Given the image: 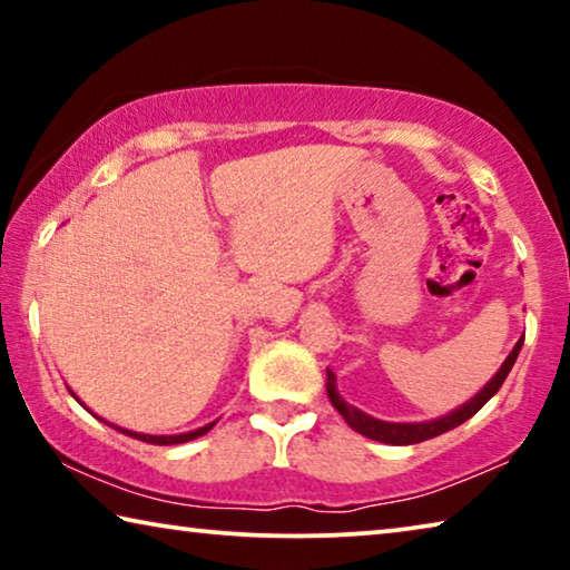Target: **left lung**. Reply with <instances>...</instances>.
<instances>
[{"label":"left lung","mask_w":570,"mask_h":570,"mask_svg":"<svg viewBox=\"0 0 570 570\" xmlns=\"http://www.w3.org/2000/svg\"><path fill=\"white\" fill-rule=\"evenodd\" d=\"M520 346H523V340H520L513 346V352L508 354V360L503 362V366H500V372L485 384V387H482L475 394V397H472L468 404H462L460 410L450 412V414H445V417H440V420H432V422H412L410 424V422H382V420L370 417V414H364L362 410L352 407V404H346L340 397V392H336V380H334L332 370H326V392H330V400H332L334 407L340 410L344 422L350 424L354 432H360V435L370 438V440H377V442H387V445H417V442H424V440H430V438H438V435H442V432L458 428V424L470 420L472 414L485 407V402L493 397V394L500 387H503L508 372L513 370V364L518 360Z\"/></svg>","instance_id":"obj_1"}]
</instances>
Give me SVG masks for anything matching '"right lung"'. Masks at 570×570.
<instances>
[{
	"mask_svg": "<svg viewBox=\"0 0 570 570\" xmlns=\"http://www.w3.org/2000/svg\"><path fill=\"white\" fill-rule=\"evenodd\" d=\"M214 424L216 422H210V424H206V428L186 432V435H140V432H130V430H122V428H115V430H120V432H125V435H130V438L140 440V442H148V445H178V442H188V440H196L200 435H206V432L214 428Z\"/></svg>",
	"mask_w": 570,
	"mask_h": 570,
	"instance_id": "add662e5",
	"label": "right lung"
}]
</instances>
